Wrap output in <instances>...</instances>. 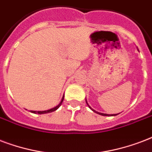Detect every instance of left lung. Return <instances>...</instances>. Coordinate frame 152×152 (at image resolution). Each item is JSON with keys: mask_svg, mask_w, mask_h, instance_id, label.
<instances>
[{"mask_svg": "<svg viewBox=\"0 0 152 152\" xmlns=\"http://www.w3.org/2000/svg\"><path fill=\"white\" fill-rule=\"evenodd\" d=\"M86 104H88V103H87V102H86ZM88 106L89 107V109H92L93 111L95 112L96 113H98V114H100V115H102V116H116V115H117V114H111V115H110V114H106V113H98V112H97V111H95V110H94V109H93L92 108H91V107L89 106V104H88Z\"/></svg>", "mask_w": 152, "mask_h": 152, "instance_id": "1", "label": "left lung"}]
</instances>
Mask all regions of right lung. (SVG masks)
Returning a JSON list of instances; mask_svg holds the SVG:
<instances>
[{
	"instance_id": "right-lung-1",
	"label": "right lung",
	"mask_w": 152,
	"mask_h": 152,
	"mask_svg": "<svg viewBox=\"0 0 152 152\" xmlns=\"http://www.w3.org/2000/svg\"><path fill=\"white\" fill-rule=\"evenodd\" d=\"M63 99H64V96H63V98H62V101H61V102H60L59 104H58L56 107H55V108H53V109H48V110H46V111H31V113H38V114H44V113H52V112L55 111L56 109H58V108H59L60 105H61L62 103H63Z\"/></svg>"
}]
</instances>
